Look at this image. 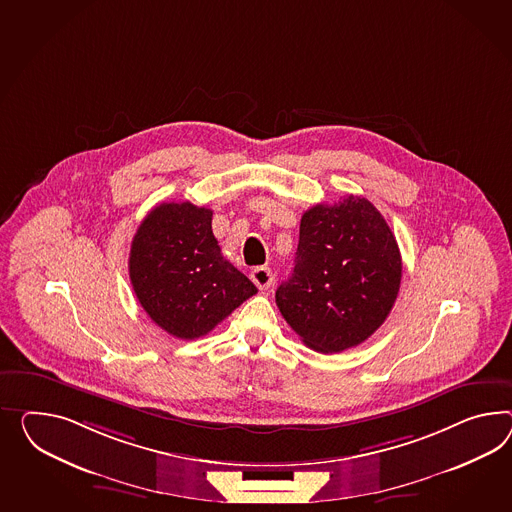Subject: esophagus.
<instances>
[{
    "label": "esophagus",
    "mask_w": 512,
    "mask_h": 512,
    "mask_svg": "<svg viewBox=\"0 0 512 512\" xmlns=\"http://www.w3.org/2000/svg\"><path fill=\"white\" fill-rule=\"evenodd\" d=\"M250 278L258 286V289L263 291V289L271 288V284H273V271L269 267H256V269H252Z\"/></svg>",
    "instance_id": "34e87169"
}]
</instances>
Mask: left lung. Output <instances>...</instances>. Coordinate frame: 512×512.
<instances>
[{
	"mask_svg": "<svg viewBox=\"0 0 512 512\" xmlns=\"http://www.w3.org/2000/svg\"><path fill=\"white\" fill-rule=\"evenodd\" d=\"M401 275L390 226L367 198L349 195L302 215L295 267L276 306L304 345L341 353L386 321Z\"/></svg>",
	"mask_w": 512,
	"mask_h": 512,
	"instance_id": "left-lung-1",
	"label": "left lung"
}]
</instances>
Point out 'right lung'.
Segmentation results:
<instances>
[{
	"label": "right lung",
	"mask_w": 512,
	"mask_h": 512,
	"mask_svg": "<svg viewBox=\"0 0 512 512\" xmlns=\"http://www.w3.org/2000/svg\"><path fill=\"white\" fill-rule=\"evenodd\" d=\"M211 217L191 202H163L133 236V291L150 319L180 340L206 336L258 291L224 260Z\"/></svg>",
	"instance_id": "obj_1"
}]
</instances>
